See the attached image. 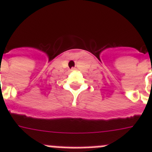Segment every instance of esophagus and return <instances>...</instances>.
Returning a JSON list of instances; mask_svg holds the SVG:
<instances>
[{"label": "esophagus", "mask_w": 152, "mask_h": 152, "mask_svg": "<svg viewBox=\"0 0 152 152\" xmlns=\"http://www.w3.org/2000/svg\"><path fill=\"white\" fill-rule=\"evenodd\" d=\"M75 69V68H73V69H72V70H74Z\"/></svg>", "instance_id": "34e87169"}]
</instances>
